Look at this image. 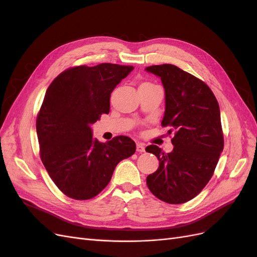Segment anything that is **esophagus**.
Segmentation results:
<instances>
[{"label": "esophagus", "instance_id": "obj_1", "mask_svg": "<svg viewBox=\"0 0 257 257\" xmlns=\"http://www.w3.org/2000/svg\"><path fill=\"white\" fill-rule=\"evenodd\" d=\"M137 151L138 152H145L146 151V147H145V145L144 144H142V143H139V144H137Z\"/></svg>", "mask_w": 257, "mask_h": 257}]
</instances>
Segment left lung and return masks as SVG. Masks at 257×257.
<instances>
[{"label": "left lung", "mask_w": 257, "mask_h": 257, "mask_svg": "<svg viewBox=\"0 0 257 257\" xmlns=\"http://www.w3.org/2000/svg\"><path fill=\"white\" fill-rule=\"evenodd\" d=\"M161 78L165 90L163 126L174 132L172 152L158 146L146 148L160 165L147 177L154 196L168 204H183L200 193L211 179L223 151L219 103L208 85L172 64L146 67Z\"/></svg>", "instance_id": "left-lung-1"}]
</instances>
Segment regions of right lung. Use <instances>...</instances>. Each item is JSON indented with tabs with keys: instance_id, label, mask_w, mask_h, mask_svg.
I'll use <instances>...</instances> for the list:
<instances>
[{
	"instance_id": "right-lung-1",
	"label": "right lung",
	"mask_w": 257,
	"mask_h": 257,
	"mask_svg": "<svg viewBox=\"0 0 257 257\" xmlns=\"http://www.w3.org/2000/svg\"><path fill=\"white\" fill-rule=\"evenodd\" d=\"M133 66L103 63L61 73L48 87L36 120L43 164L68 197L96 196L119 163L136 151L127 136L99 143L92 124L110 109V94Z\"/></svg>"
}]
</instances>
